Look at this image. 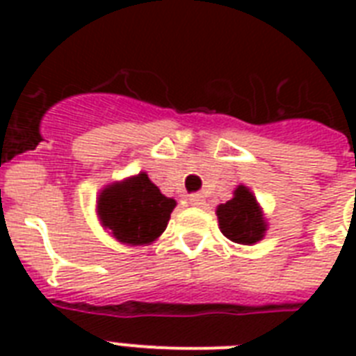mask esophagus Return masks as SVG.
I'll return each mask as SVG.
<instances>
[{
	"mask_svg": "<svg viewBox=\"0 0 356 356\" xmlns=\"http://www.w3.org/2000/svg\"><path fill=\"white\" fill-rule=\"evenodd\" d=\"M188 201H190V205H192V207L205 205V200H203V195H201V194H192L188 197Z\"/></svg>",
	"mask_w": 356,
	"mask_h": 356,
	"instance_id": "34e87169",
	"label": "esophagus"
}]
</instances>
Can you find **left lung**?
<instances>
[{"label":"left lung","mask_w":356,"mask_h":356,"mask_svg":"<svg viewBox=\"0 0 356 356\" xmlns=\"http://www.w3.org/2000/svg\"><path fill=\"white\" fill-rule=\"evenodd\" d=\"M216 214L223 236H227L231 242L251 245L264 238L268 225L262 209L253 192L243 184L234 190L233 200L218 205Z\"/></svg>","instance_id":"8db88e82"}]
</instances>
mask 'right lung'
I'll use <instances>...</instances> for the list:
<instances>
[{"label":"right lung","instance_id":"1","mask_svg":"<svg viewBox=\"0 0 356 356\" xmlns=\"http://www.w3.org/2000/svg\"><path fill=\"white\" fill-rule=\"evenodd\" d=\"M175 205V200L151 183L147 173L140 172L99 192L97 216L118 242L145 245L164 233Z\"/></svg>","mask_w":356,"mask_h":356}]
</instances>
